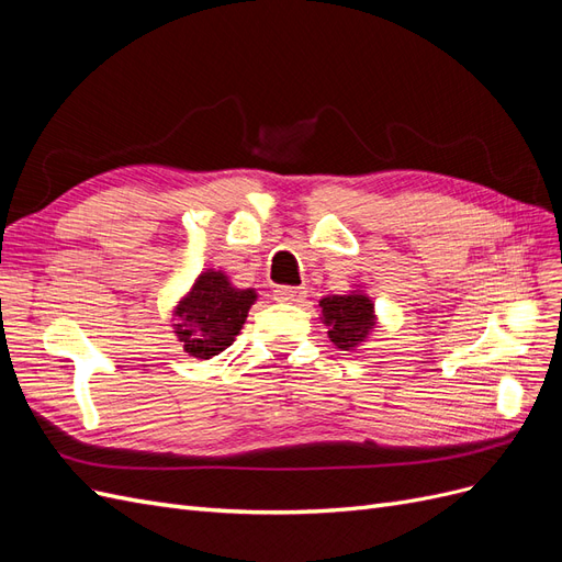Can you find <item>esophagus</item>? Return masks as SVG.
Instances as JSON below:
<instances>
[{"mask_svg":"<svg viewBox=\"0 0 562 562\" xmlns=\"http://www.w3.org/2000/svg\"><path fill=\"white\" fill-rule=\"evenodd\" d=\"M304 297H307V291H304V288L277 285V291H274V300H279V302H302Z\"/></svg>","mask_w":562,"mask_h":562,"instance_id":"obj_1","label":"esophagus"}]
</instances>
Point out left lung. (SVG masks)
Returning a JSON list of instances; mask_svg holds the SVG:
<instances>
[{
    "label": "left lung",
    "mask_w": 562,
    "mask_h": 562,
    "mask_svg": "<svg viewBox=\"0 0 562 562\" xmlns=\"http://www.w3.org/2000/svg\"><path fill=\"white\" fill-rule=\"evenodd\" d=\"M323 310V323L330 328L328 337L337 349H353L356 345L366 342L368 333L375 326V312L372 302L361 293L349 295H330L318 302Z\"/></svg>",
    "instance_id": "obj_1"
}]
</instances>
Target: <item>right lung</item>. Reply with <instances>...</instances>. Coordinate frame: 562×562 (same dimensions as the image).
Returning a JSON list of instances; mask_svg holds the SVG:
<instances>
[{
    "mask_svg": "<svg viewBox=\"0 0 562 562\" xmlns=\"http://www.w3.org/2000/svg\"><path fill=\"white\" fill-rule=\"evenodd\" d=\"M255 297L252 288H234L223 271H203L176 307V335L184 351L194 359L225 351L239 335Z\"/></svg>",
    "mask_w": 562,
    "mask_h": 562,
    "instance_id": "add662e5",
    "label": "right lung"
}]
</instances>
